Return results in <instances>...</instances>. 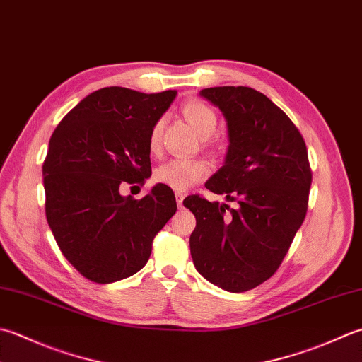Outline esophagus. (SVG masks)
I'll use <instances>...</instances> for the list:
<instances>
[{
	"label": "esophagus",
	"mask_w": 362,
	"mask_h": 362,
	"mask_svg": "<svg viewBox=\"0 0 362 362\" xmlns=\"http://www.w3.org/2000/svg\"><path fill=\"white\" fill-rule=\"evenodd\" d=\"M183 197H185V194L180 193V191H177L175 201H177V205H179V207H183Z\"/></svg>",
	"instance_id": "34e87169"
}]
</instances>
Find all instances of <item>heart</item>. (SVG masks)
<instances>
[{
    "label": "heart",
    "instance_id": "obj_1",
    "mask_svg": "<svg viewBox=\"0 0 362 362\" xmlns=\"http://www.w3.org/2000/svg\"><path fill=\"white\" fill-rule=\"evenodd\" d=\"M183 115H185L191 127L204 138L210 136L216 130L218 116L214 108L207 103L201 100H189L183 105ZM161 132L163 119L157 120L151 129V133H148V148H151V152H157L160 148ZM209 171V163L202 158H173L155 169L153 179L165 187L177 191H185L205 179Z\"/></svg>",
    "mask_w": 362,
    "mask_h": 362
}]
</instances>
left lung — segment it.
Listing matches in <instances>:
<instances>
[{
	"label": "left lung",
	"instance_id": "8db88e82",
	"mask_svg": "<svg viewBox=\"0 0 362 362\" xmlns=\"http://www.w3.org/2000/svg\"><path fill=\"white\" fill-rule=\"evenodd\" d=\"M228 122L223 168L205 188L237 207L199 194L183 205L196 216L189 251L196 270L228 292H246L278 270L308 211L313 182L306 143L292 120L246 86L202 89Z\"/></svg>",
	"mask_w": 362,
	"mask_h": 362
}]
</instances>
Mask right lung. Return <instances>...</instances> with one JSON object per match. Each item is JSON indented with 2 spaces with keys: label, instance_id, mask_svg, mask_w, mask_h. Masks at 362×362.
I'll use <instances>...</instances> for the list:
<instances>
[{
  "label": "right lung",
  "instance_id": "right-lung-1",
  "mask_svg": "<svg viewBox=\"0 0 362 362\" xmlns=\"http://www.w3.org/2000/svg\"><path fill=\"white\" fill-rule=\"evenodd\" d=\"M175 94L98 89L49 138L42 166L47 221L64 257L97 284L138 273L155 235L175 214L173 189L161 183L143 199L120 193L151 177L148 133Z\"/></svg>",
  "mask_w": 362,
  "mask_h": 362
}]
</instances>
